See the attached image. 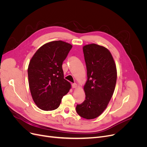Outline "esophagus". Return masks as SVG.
I'll return each instance as SVG.
<instances>
[{"mask_svg": "<svg viewBox=\"0 0 147 147\" xmlns=\"http://www.w3.org/2000/svg\"><path fill=\"white\" fill-rule=\"evenodd\" d=\"M77 87H78V84H77L76 83L72 84V88H76Z\"/></svg>", "mask_w": 147, "mask_h": 147, "instance_id": "esophagus-1", "label": "esophagus"}]
</instances>
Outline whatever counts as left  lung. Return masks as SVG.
Masks as SVG:
<instances>
[{
    "label": "left lung",
    "instance_id": "1",
    "mask_svg": "<svg viewBox=\"0 0 147 147\" xmlns=\"http://www.w3.org/2000/svg\"><path fill=\"white\" fill-rule=\"evenodd\" d=\"M87 69V81L83 89L86 99L76 106L80 117L94 119L101 115L113 95L117 80V68L110 51L95 43L83 47Z\"/></svg>",
    "mask_w": 147,
    "mask_h": 147
}]
</instances>
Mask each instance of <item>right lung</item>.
<instances>
[{"label": "right lung", "mask_w": 147, "mask_h": 147, "mask_svg": "<svg viewBox=\"0 0 147 147\" xmlns=\"http://www.w3.org/2000/svg\"><path fill=\"white\" fill-rule=\"evenodd\" d=\"M73 46L62 40L46 43L30 59L28 78L30 93L38 108L52 111L59 106L61 99L71 89L64 79L62 68Z\"/></svg>", "instance_id": "add662e5"}]
</instances>
